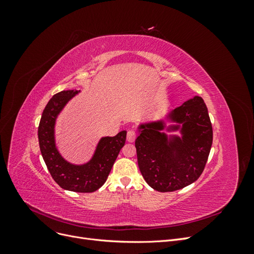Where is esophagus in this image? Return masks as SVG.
Returning a JSON list of instances; mask_svg holds the SVG:
<instances>
[{"instance_id":"1","label":"esophagus","mask_w":254,"mask_h":254,"mask_svg":"<svg viewBox=\"0 0 254 254\" xmlns=\"http://www.w3.org/2000/svg\"><path fill=\"white\" fill-rule=\"evenodd\" d=\"M135 136H136V134H135V132L133 131V130H129V131L127 132V141L130 142V143L134 142Z\"/></svg>"}]
</instances>
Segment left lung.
Instances as JSON below:
<instances>
[{
    "label": "left lung",
    "mask_w": 254,
    "mask_h": 254,
    "mask_svg": "<svg viewBox=\"0 0 254 254\" xmlns=\"http://www.w3.org/2000/svg\"><path fill=\"white\" fill-rule=\"evenodd\" d=\"M163 120L140 124L135 140L137 164L144 180L158 191H174L202 174L213 142L209 112L200 96L184 102ZM179 131L180 136L164 131Z\"/></svg>",
    "instance_id": "1"
}]
</instances>
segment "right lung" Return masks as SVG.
<instances>
[{
  "mask_svg": "<svg viewBox=\"0 0 254 254\" xmlns=\"http://www.w3.org/2000/svg\"><path fill=\"white\" fill-rule=\"evenodd\" d=\"M80 91L66 90L54 95L42 112L38 127V139L41 155L53 179L60 188L77 193H92L106 182L119 152L126 141V131L115 136H104L99 140L94 155L84 164H73L66 161L56 146L55 125L64 106Z\"/></svg>",
  "mask_w": 254,
  "mask_h": 254,
  "instance_id": "add662e5",
  "label": "right lung"
}]
</instances>
